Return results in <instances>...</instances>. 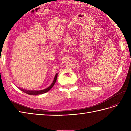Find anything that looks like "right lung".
<instances>
[{
  "mask_svg": "<svg viewBox=\"0 0 131 131\" xmlns=\"http://www.w3.org/2000/svg\"><path fill=\"white\" fill-rule=\"evenodd\" d=\"M57 73L56 74V75L54 78V79H53V81L52 84L50 85L48 88H47L46 89H44V90H40V91H29V90H24V89H22L19 88V90H21L22 91H23L24 92L28 94H30V95H38V94H43V93H45L47 92H48L53 87V85H54L56 81L57 80Z\"/></svg>",
  "mask_w": 131,
  "mask_h": 131,
  "instance_id": "add662e5",
  "label": "right lung"
}]
</instances>
